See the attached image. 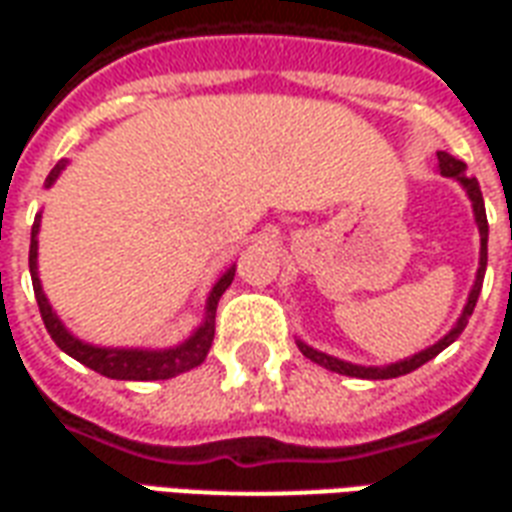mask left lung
I'll return each instance as SVG.
<instances>
[{"mask_svg":"<svg viewBox=\"0 0 512 512\" xmlns=\"http://www.w3.org/2000/svg\"><path fill=\"white\" fill-rule=\"evenodd\" d=\"M437 170L439 176H445V179H456L464 192H467L469 203H472V214H475V225H478V233H480V263H478V274H475V285L469 290V298L461 314H458L456 325L450 328L439 342L429 344L426 350L415 352L410 358H401L396 363H385V366H361V363H350V361H342V358H333L328 352H320L309 347L306 342L301 339H295L298 344V350L304 352L309 361H314L317 366H323L328 372H336V374H344V377H358V380H393V377H401V374H410L415 369H420L423 363H429L431 358H437L439 352L450 347V344L456 342L461 331L467 328L469 317L475 312V304H478V295H480V287H483V276H486V263H488V219H486V206H483V195H480V184L478 179H472L467 176V165L461 160H456L453 154L448 151H437Z\"/></svg>","mask_w":512,"mask_h":512,"instance_id":"obj_1","label":"left lung"}]
</instances>
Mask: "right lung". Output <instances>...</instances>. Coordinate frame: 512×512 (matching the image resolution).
<instances>
[{
  "instance_id": "right-lung-1",
  "label": "right lung",
  "mask_w": 512,
  "mask_h": 512,
  "mask_svg": "<svg viewBox=\"0 0 512 512\" xmlns=\"http://www.w3.org/2000/svg\"><path fill=\"white\" fill-rule=\"evenodd\" d=\"M70 162L59 160L56 168L48 173L45 179V189L54 187L56 179L62 176V170ZM40 217H34L32 225V244H29V274H32V287L43 323L51 333V339L62 352H67L70 358H75L83 366H89L92 372L111 377V380H130V382H146V380H170L176 374H184L189 369H195L206 361L211 342H214V317H217V304L222 293H225L233 276H236V266L225 268V274L219 276L211 293L206 298V312H203V323L189 333L187 339L173 347H162V350H146V347H97L78 339L73 331H67V325L59 320V314L54 312V306L48 304V298L40 285V274H37V233H40Z\"/></svg>"
}]
</instances>
